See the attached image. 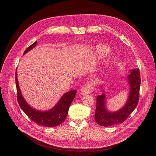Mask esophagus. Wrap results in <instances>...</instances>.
Listing matches in <instances>:
<instances>
[{
    "label": "esophagus",
    "mask_w": 156,
    "mask_h": 156,
    "mask_svg": "<svg viewBox=\"0 0 156 156\" xmlns=\"http://www.w3.org/2000/svg\"><path fill=\"white\" fill-rule=\"evenodd\" d=\"M94 91V84L92 82H88L83 86L81 92L83 94H87L93 93Z\"/></svg>",
    "instance_id": "obj_1"
}]
</instances>
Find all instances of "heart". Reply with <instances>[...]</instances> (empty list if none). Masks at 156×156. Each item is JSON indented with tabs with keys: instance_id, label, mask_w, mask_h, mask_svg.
Wrapping results in <instances>:
<instances>
[{
	"instance_id": "1",
	"label": "heart",
	"mask_w": 156,
	"mask_h": 156,
	"mask_svg": "<svg viewBox=\"0 0 156 156\" xmlns=\"http://www.w3.org/2000/svg\"><path fill=\"white\" fill-rule=\"evenodd\" d=\"M109 53V49L107 47L102 45H99L96 48V57L101 58L107 55Z\"/></svg>"
}]
</instances>
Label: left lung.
<instances>
[{
    "label": "left lung",
    "instance_id": "obj_1",
    "mask_svg": "<svg viewBox=\"0 0 156 156\" xmlns=\"http://www.w3.org/2000/svg\"><path fill=\"white\" fill-rule=\"evenodd\" d=\"M130 85L129 98L125 106L117 112H108L105 106V95L98 96L94 119L97 123L103 126H109L123 123L132 113L138 105L141 84L140 72L138 69L133 70L128 76Z\"/></svg>",
    "mask_w": 156,
    "mask_h": 156
}]
</instances>
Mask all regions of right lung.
I'll use <instances>...</instances> for the list:
<instances>
[{
  "mask_svg": "<svg viewBox=\"0 0 156 156\" xmlns=\"http://www.w3.org/2000/svg\"><path fill=\"white\" fill-rule=\"evenodd\" d=\"M36 44L37 41L32 44L25 50L23 54L32 49L36 45ZM15 83L17 93V101L19 105L27 116L34 122L39 125L53 127L60 125L65 120L68 114L69 107L75 97L76 93V90H72L65 93L52 109L46 111V112H41V111L36 110L31 107L22 96L18 83L16 73L15 74Z\"/></svg>",
  "mask_w": 156,
  "mask_h": 156,
  "instance_id": "obj_1",
  "label": "right lung"
}]
</instances>
